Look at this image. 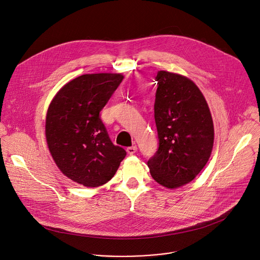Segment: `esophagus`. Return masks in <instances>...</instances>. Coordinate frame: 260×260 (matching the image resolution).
Instances as JSON below:
<instances>
[{
	"label": "esophagus",
	"instance_id": "1",
	"mask_svg": "<svg viewBox=\"0 0 260 260\" xmlns=\"http://www.w3.org/2000/svg\"><path fill=\"white\" fill-rule=\"evenodd\" d=\"M137 150H138L137 146H132V147H128V148H127L126 152H127L129 155H133V154H135V153L137 152Z\"/></svg>",
	"mask_w": 260,
	"mask_h": 260
}]
</instances>
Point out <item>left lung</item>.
<instances>
[{
	"label": "left lung",
	"mask_w": 260,
	"mask_h": 260,
	"mask_svg": "<svg viewBox=\"0 0 260 260\" xmlns=\"http://www.w3.org/2000/svg\"><path fill=\"white\" fill-rule=\"evenodd\" d=\"M154 118L159 146L148 160L152 178L167 188L192 181L208 162L214 143L209 106L187 77L159 71Z\"/></svg>",
	"instance_id": "left-lung-1"
}]
</instances>
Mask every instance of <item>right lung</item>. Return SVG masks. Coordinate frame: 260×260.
Wrapping results in <instances>:
<instances>
[{
    "mask_svg": "<svg viewBox=\"0 0 260 260\" xmlns=\"http://www.w3.org/2000/svg\"><path fill=\"white\" fill-rule=\"evenodd\" d=\"M122 80L121 74H85L63 85L49 105L45 124L49 151L61 173L83 186L107 183L126 155L110 140L100 117Z\"/></svg>",
    "mask_w": 260,
    "mask_h": 260,
    "instance_id": "add662e5",
    "label": "right lung"
}]
</instances>
